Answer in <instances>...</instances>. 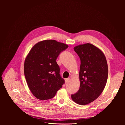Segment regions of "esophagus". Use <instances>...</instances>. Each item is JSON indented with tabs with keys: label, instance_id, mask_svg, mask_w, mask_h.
Here are the masks:
<instances>
[{
	"label": "esophagus",
	"instance_id": "1",
	"mask_svg": "<svg viewBox=\"0 0 125 125\" xmlns=\"http://www.w3.org/2000/svg\"><path fill=\"white\" fill-rule=\"evenodd\" d=\"M69 82H70V78H66V80H65V83H68Z\"/></svg>",
	"mask_w": 125,
	"mask_h": 125
}]
</instances>
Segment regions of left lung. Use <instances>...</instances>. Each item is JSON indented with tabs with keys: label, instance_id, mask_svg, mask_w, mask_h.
<instances>
[{
	"label": "left lung",
	"instance_id": "left-lung-1",
	"mask_svg": "<svg viewBox=\"0 0 125 125\" xmlns=\"http://www.w3.org/2000/svg\"><path fill=\"white\" fill-rule=\"evenodd\" d=\"M74 50L81 60L80 87L71 96L83 105L94 101L103 91L108 77L107 63L102 52L92 44L77 45Z\"/></svg>",
	"mask_w": 125,
	"mask_h": 125
}]
</instances>
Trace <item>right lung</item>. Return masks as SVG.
<instances>
[{"label":"right lung","instance_id":"right-lung-1","mask_svg":"<svg viewBox=\"0 0 125 125\" xmlns=\"http://www.w3.org/2000/svg\"><path fill=\"white\" fill-rule=\"evenodd\" d=\"M68 47L55 40L43 41L34 45L26 58L25 77L29 89L37 99H51L64 84L56 60Z\"/></svg>","mask_w":125,"mask_h":125}]
</instances>
